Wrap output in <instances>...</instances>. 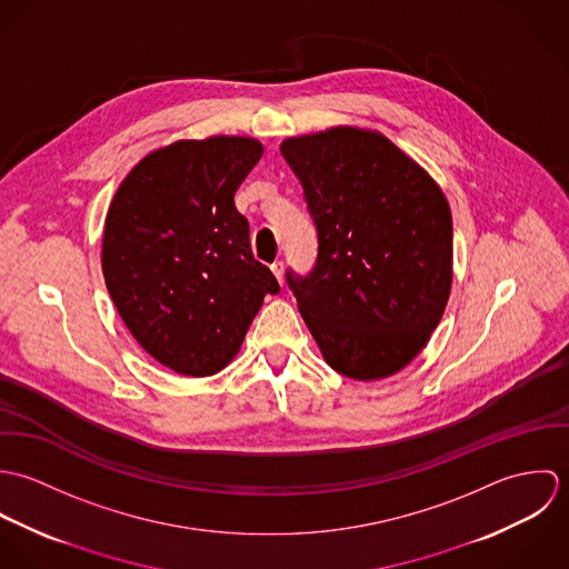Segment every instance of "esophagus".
Segmentation results:
<instances>
[{"label": "esophagus", "instance_id": "obj_1", "mask_svg": "<svg viewBox=\"0 0 569 569\" xmlns=\"http://www.w3.org/2000/svg\"><path fill=\"white\" fill-rule=\"evenodd\" d=\"M271 271H273L276 280L282 284V282H284V264L278 260V262H273V264H271Z\"/></svg>", "mask_w": 569, "mask_h": 569}]
</instances>
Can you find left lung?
I'll return each mask as SVG.
<instances>
[{"label": "left lung", "mask_w": 569, "mask_h": 569, "mask_svg": "<svg viewBox=\"0 0 569 569\" xmlns=\"http://www.w3.org/2000/svg\"><path fill=\"white\" fill-rule=\"evenodd\" d=\"M282 158L318 226V262L287 276L326 363L357 381L409 366L440 325L453 280L451 208L383 133L339 124L293 136Z\"/></svg>", "instance_id": "1"}]
</instances>
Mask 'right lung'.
<instances>
[{
    "mask_svg": "<svg viewBox=\"0 0 569 569\" xmlns=\"http://www.w3.org/2000/svg\"><path fill=\"white\" fill-rule=\"evenodd\" d=\"M260 158L249 136L177 140L136 163L109 203L107 291L136 341L177 375L223 370L264 296L280 291L234 206Z\"/></svg>",
    "mask_w": 569,
    "mask_h": 569,
    "instance_id": "add662e5",
    "label": "right lung"
}]
</instances>
